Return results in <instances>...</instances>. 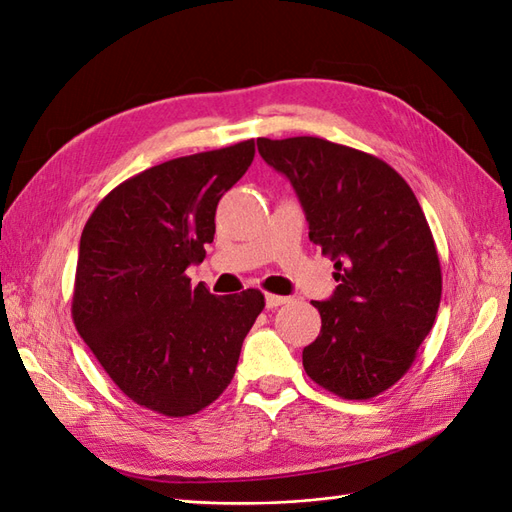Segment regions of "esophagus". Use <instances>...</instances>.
<instances>
[{"label":"esophagus","instance_id":"esophagus-1","mask_svg":"<svg viewBox=\"0 0 512 512\" xmlns=\"http://www.w3.org/2000/svg\"><path fill=\"white\" fill-rule=\"evenodd\" d=\"M288 303V296H279V294H266V307L268 310H275V307Z\"/></svg>","mask_w":512,"mask_h":512}]
</instances>
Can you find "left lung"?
Masks as SVG:
<instances>
[{"mask_svg": "<svg viewBox=\"0 0 512 512\" xmlns=\"http://www.w3.org/2000/svg\"><path fill=\"white\" fill-rule=\"evenodd\" d=\"M292 183L310 240L334 261V294L312 301L318 338L303 366L342 399H371L408 373L430 334L443 277L425 213L382 159L320 137L257 139Z\"/></svg>", "mask_w": 512, "mask_h": 512, "instance_id": "8db88e82", "label": "left lung"}]
</instances>
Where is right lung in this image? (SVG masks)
<instances>
[{
    "instance_id": "1",
    "label": "right lung",
    "mask_w": 512,
    "mask_h": 512,
    "mask_svg": "<svg viewBox=\"0 0 512 512\" xmlns=\"http://www.w3.org/2000/svg\"><path fill=\"white\" fill-rule=\"evenodd\" d=\"M255 141L189 154L128 178L80 235L71 316L115 386L163 417H189L231 384L264 294L216 296L185 270L205 259L216 209Z\"/></svg>"
}]
</instances>
